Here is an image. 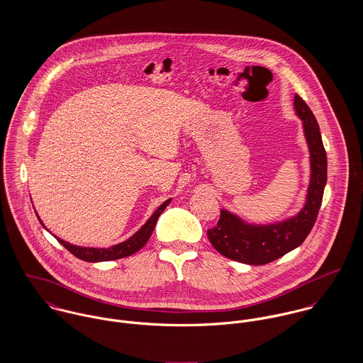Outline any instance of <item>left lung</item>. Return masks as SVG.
Returning a JSON list of instances; mask_svg holds the SVG:
<instances>
[{
  "label": "left lung",
  "instance_id": "1",
  "mask_svg": "<svg viewBox=\"0 0 363 363\" xmlns=\"http://www.w3.org/2000/svg\"><path fill=\"white\" fill-rule=\"evenodd\" d=\"M295 108L303 120L305 135L311 150V179L308 201L294 218L274 225L255 226L222 209L216 226L208 229L211 245L228 259L250 265H264L301 246L315 223L327 183V155L320 128L311 107L295 95Z\"/></svg>",
  "mask_w": 363,
  "mask_h": 363
}]
</instances>
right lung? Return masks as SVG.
I'll list each match as a JSON object with an SVG mask.
<instances>
[{"label": "right lung", "instance_id": "obj_1", "mask_svg": "<svg viewBox=\"0 0 363 363\" xmlns=\"http://www.w3.org/2000/svg\"><path fill=\"white\" fill-rule=\"evenodd\" d=\"M170 200L164 201L160 207L156 209L154 215L147 220V223L134 235L131 236L128 240L116 245L113 247L108 249H94V247H79V246H74L69 245L61 239L57 238V240L75 257L84 259V261H89V262H98V261H110V259H123L127 256H131L134 253H137L140 249H143L145 246V243L148 242V239L151 238L154 228H155L156 220L159 218V215L164 211V208L169 206ZM40 220V219H39ZM40 223H43L40 220Z\"/></svg>", "mask_w": 363, "mask_h": 363}]
</instances>
